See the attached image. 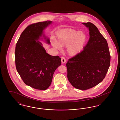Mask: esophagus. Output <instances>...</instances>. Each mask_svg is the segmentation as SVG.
I'll return each mask as SVG.
<instances>
[{"mask_svg":"<svg viewBox=\"0 0 120 120\" xmlns=\"http://www.w3.org/2000/svg\"><path fill=\"white\" fill-rule=\"evenodd\" d=\"M61 61H62V63H66V59L64 57H62L61 58Z\"/></svg>","mask_w":120,"mask_h":120,"instance_id":"1","label":"esophagus"}]
</instances>
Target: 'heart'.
Segmentation results:
<instances>
[{"label": "heart", "instance_id": "obj_1", "mask_svg": "<svg viewBox=\"0 0 120 120\" xmlns=\"http://www.w3.org/2000/svg\"><path fill=\"white\" fill-rule=\"evenodd\" d=\"M87 35L83 31L67 28L59 30L57 33L56 41L52 42V45L58 50L62 46H66V51L70 56L78 54L83 49L87 41Z\"/></svg>", "mask_w": 120, "mask_h": 120}]
</instances>
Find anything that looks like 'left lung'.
<instances>
[{"label": "left lung", "instance_id": "obj_1", "mask_svg": "<svg viewBox=\"0 0 120 120\" xmlns=\"http://www.w3.org/2000/svg\"><path fill=\"white\" fill-rule=\"evenodd\" d=\"M88 28L90 39L84 49L67 63L68 78L75 88L86 90L103 81L110 65L106 40L91 22L82 23Z\"/></svg>", "mask_w": 120, "mask_h": 120}]
</instances>
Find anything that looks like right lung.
<instances>
[{"instance_id": "obj_1", "label": "right lung", "mask_w": 120, "mask_h": 120, "mask_svg": "<svg viewBox=\"0 0 120 120\" xmlns=\"http://www.w3.org/2000/svg\"><path fill=\"white\" fill-rule=\"evenodd\" d=\"M52 22L47 21L29 25L21 34L16 46L17 72L26 85L37 90H45L49 87L55 71L61 64V58L47 53L38 41L43 37L50 44L44 30Z\"/></svg>"}]
</instances>
